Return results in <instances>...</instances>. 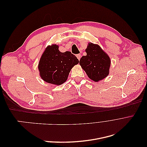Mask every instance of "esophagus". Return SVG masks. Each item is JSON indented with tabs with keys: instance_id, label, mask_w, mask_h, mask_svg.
<instances>
[{
	"instance_id": "esophagus-1",
	"label": "esophagus",
	"mask_w": 147,
	"mask_h": 147,
	"mask_svg": "<svg viewBox=\"0 0 147 147\" xmlns=\"http://www.w3.org/2000/svg\"><path fill=\"white\" fill-rule=\"evenodd\" d=\"M76 56H77V57L78 60L80 59V58H81V55H80V54H77V55H76Z\"/></svg>"
}]
</instances>
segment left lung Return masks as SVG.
<instances>
[{"instance_id": "obj_1", "label": "left lung", "mask_w": 147, "mask_h": 147, "mask_svg": "<svg viewBox=\"0 0 147 147\" xmlns=\"http://www.w3.org/2000/svg\"><path fill=\"white\" fill-rule=\"evenodd\" d=\"M86 56L80 60V65L85 71L88 77L97 82L109 74L110 59L108 55L96 44L89 43L85 50Z\"/></svg>"}]
</instances>
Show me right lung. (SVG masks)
Segmentation results:
<instances>
[{
  "instance_id": "add662e5",
  "label": "right lung",
  "mask_w": 147,
  "mask_h": 147,
  "mask_svg": "<svg viewBox=\"0 0 147 147\" xmlns=\"http://www.w3.org/2000/svg\"><path fill=\"white\" fill-rule=\"evenodd\" d=\"M58 48L59 46L56 44L48 46L38 65L40 75L43 80L56 85L65 82L71 69L79 63L71 52L62 53Z\"/></svg>"
}]
</instances>
